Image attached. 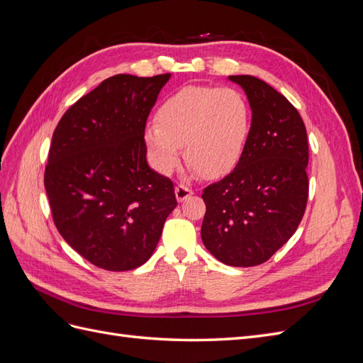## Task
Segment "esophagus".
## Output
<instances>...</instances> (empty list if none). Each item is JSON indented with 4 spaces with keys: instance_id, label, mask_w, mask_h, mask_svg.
Segmentation results:
<instances>
[{
    "instance_id": "obj_1",
    "label": "esophagus",
    "mask_w": 363,
    "mask_h": 363,
    "mask_svg": "<svg viewBox=\"0 0 363 363\" xmlns=\"http://www.w3.org/2000/svg\"><path fill=\"white\" fill-rule=\"evenodd\" d=\"M194 195V191L189 188V186H186V184H179V186H175V196H177V201H184V200H188L189 196H192Z\"/></svg>"
}]
</instances>
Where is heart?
Returning a JSON list of instances; mask_svg holds the SVG:
<instances>
[{"label": "heart", "instance_id": "heart-1", "mask_svg": "<svg viewBox=\"0 0 363 363\" xmlns=\"http://www.w3.org/2000/svg\"><path fill=\"white\" fill-rule=\"evenodd\" d=\"M250 107L233 87L188 86L164 100L157 125L145 128L155 167L169 174L184 159L203 177H216L235 167L250 130Z\"/></svg>", "mask_w": 363, "mask_h": 363}]
</instances>
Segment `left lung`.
Returning <instances> with one entry per match:
<instances>
[{
	"label": "left lung",
	"mask_w": 363,
	"mask_h": 363,
	"mask_svg": "<svg viewBox=\"0 0 363 363\" xmlns=\"http://www.w3.org/2000/svg\"><path fill=\"white\" fill-rule=\"evenodd\" d=\"M247 94L251 127L235 169L203 191L204 247L230 267H256L288 242L309 196V144L298 111L252 75H230Z\"/></svg>",
	"instance_id": "left-lung-1"
}]
</instances>
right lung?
<instances>
[{
    "label": "right lung",
    "instance_id": "right-lung-1",
    "mask_svg": "<svg viewBox=\"0 0 363 363\" xmlns=\"http://www.w3.org/2000/svg\"><path fill=\"white\" fill-rule=\"evenodd\" d=\"M169 77H108L65 112L52 133L43 183L54 224L98 268L144 265L177 206L172 182L148 167L144 139Z\"/></svg>",
    "mask_w": 363,
    "mask_h": 363
}]
</instances>
